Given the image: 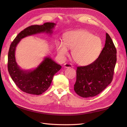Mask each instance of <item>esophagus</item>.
<instances>
[{"instance_id":"34e87169","label":"esophagus","mask_w":127,"mask_h":127,"mask_svg":"<svg viewBox=\"0 0 127 127\" xmlns=\"http://www.w3.org/2000/svg\"><path fill=\"white\" fill-rule=\"evenodd\" d=\"M64 68H71V67H72L73 66H72V64H70L66 63V64H64Z\"/></svg>"}]
</instances>
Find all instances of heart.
<instances>
[{
  "label": "heart",
  "instance_id": "heart-1",
  "mask_svg": "<svg viewBox=\"0 0 127 127\" xmlns=\"http://www.w3.org/2000/svg\"><path fill=\"white\" fill-rule=\"evenodd\" d=\"M56 46L60 57L64 58L68 54V48L70 49L73 60L80 65L86 66L94 63L99 57L102 42L99 37L88 31L78 30L66 33L64 42L58 41Z\"/></svg>",
  "mask_w": 127,
  "mask_h": 127
}]
</instances>
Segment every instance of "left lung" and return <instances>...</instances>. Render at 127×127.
Wrapping results in <instances>:
<instances>
[{
    "label": "left lung",
    "instance_id": "left-lung-1",
    "mask_svg": "<svg viewBox=\"0 0 127 127\" xmlns=\"http://www.w3.org/2000/svg\"><path fill=\"white\" fill-rule=\"evenodd\" d=\"M116 60V49L106 33L104 47L97 59L88 66L77 67L74 88L76 93L90 97L102 92L112 81Z\"/></svg>",
    "mask_w": 127,
    "mask_h": 127
}]
</instances>
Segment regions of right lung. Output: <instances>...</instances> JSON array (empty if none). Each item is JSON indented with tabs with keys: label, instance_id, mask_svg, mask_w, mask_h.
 <instances>
[{
	"label": "right lung",
	"instance_id": "obj_1",
	"mask_svg": "<svg viewBox=\"0 0 127 127\" xmlns=\"http://www.w3.org/2000/svg\"><path fill=\"white\" fill-rule=\"evenodd\" d=\"M55 25L54 23H46L42 25H35L28 27L18 34L10 45L7 64L9 74L17 87L26 93L40 95L47 90L54 75L61 68V66L49 57H46L35 68L22 69L15 60L17 46L21 39L28 36L40 33L51 34Z\"/></svg>",
	"mask_w": 127,
	"mask_h": 127
}]
</instances>
